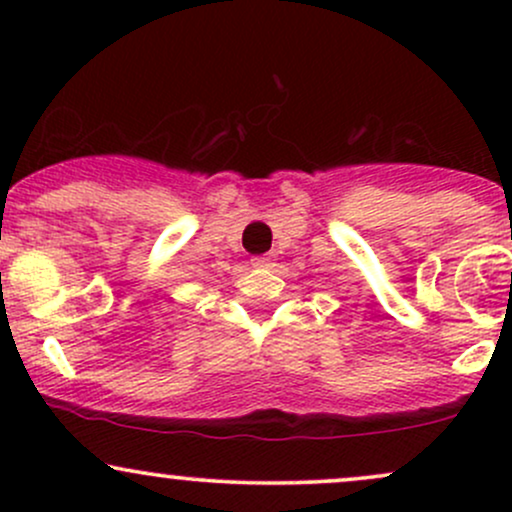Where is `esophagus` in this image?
<instances>
[{
  "label": "esophagus",
  "mask_w": 512,
  "mask_h": 512,
  "mask_svg": "<svg viewBox=\"0 0 512 512\" xmlns=\"http://www.w3.org/2000/svg\"><path fill=\"white\" fill-rule=\"evenodd\" d=\"M252 267L257 269H264V267H272V255H260L252 260Z\"/></svg>",
  "instance_id": "34e87169"
}]
</instances>
